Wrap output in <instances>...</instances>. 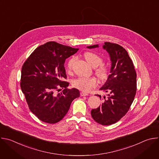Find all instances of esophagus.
I'll use <instances>...</instances> for the list:
<instances>
[{
  "mask_svg": "<svg viewBox=\"0 0 159 159\" xmlns=\"http://www.w3.org/2000/svg\"><path fill=\"white\" fill-rule=\"evenodd\" d=\"M89 94H87V93H84V92H81L80 93V96H88Z\"/></svg>",
  "mask_w": 159,
  "mask_h": 159,
  "instance_id": "1",
  "label": "esophagus"
}]
</instances>
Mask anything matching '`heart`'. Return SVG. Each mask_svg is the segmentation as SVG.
Returning a JSON list of instances; mask_svg holds the SVG:
<instances>
[{
    "mask_svg": "<svg viewBox=\"0 0 159 159\" xmlns=\"http://www.w3.org/2000/svg\"><path fill=\"white\" fill-rule=\"evenodd\" d=\"M84 57L86 61L93 67H96L94 72L99 80L103 81L107 79L109 74V68L102 63L103 59L98 54L92 52H86L84 53ZM75 58L72 57L68 60L66 63V69L70 71L75 62ZM97 80L95 77H79L72 81L74 87L82 90L84 92H89L97 85Z\"/></svg>",
    "mask_w": 159,
    "mask_h": 159,
    "instance_id": "obj_1",
    "label": "heart"
}]
</instances>
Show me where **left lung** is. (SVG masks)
I'll return each instance as SVG.
<instances>
[{
    "mask_svg": "<svg viewBox=\"0 0 159 159\" xmlns=\"http://www.w3.org/2000/svg\"><path fill=\"white\" fill-rule=\"evenodd\" d=\"M98 47V44L87 47ZM103 48L109 53L112 61L111 74L100 89L108 92L103 97L102 106L92 109L94 120L102 125H110L120 120L130 108L137 93V73L127 51L118 44L105 42ZM100 99L102 96L96 94Z\"/></svg>",
    "mask_w": 159,
    "mask_h": 159,
    "instance_id": "obj_1",
    "label": "left lung"
}]
</instances>
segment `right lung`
I'll use <instances>...</instances> for the list:
<instances>
[{
  "label": "right lung",
  "mask_w": 159,
  "mask_h": 159,
  "mask_svg": "<svg viewBox=\"0 0 159 159\" xmlns=\"http://www.w3.org/2000/svg\"><path fill=\"white\" fill-rule=\"evenodd\" d=\"M78 48L49 41L38 47L23 63L20 85L29 109L41 121L55 124L69 110L79 90L68 89L64 63ZM60 88H64L57 94Z\"/></svg>",
  "instance_id": "1"
}]
</instances>
